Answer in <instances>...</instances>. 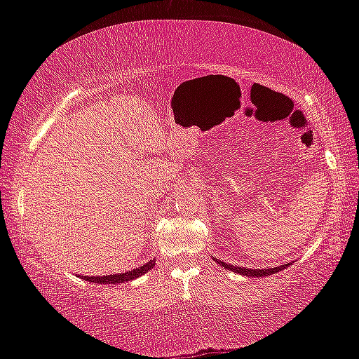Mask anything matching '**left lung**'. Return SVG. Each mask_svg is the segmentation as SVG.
Listing matches in <instances>:
<instances>
[{
    "label": "left lung",
    "mask_w": 359,
    "mask_h": 359,
    "mask_svg": "<svg viewBox=\"0 0 359 359\" xmlns=\"http://www.w3.org/2000/svg\"><path fill=\"white\" fill-rule=\"evenodd\" d=\"M215 263L223 266L224 269L233 271V272H236V274H241V276H245V277H267V276L277 274V272L287 269V266H288V264H283V266H277V267H269V269H252V267H248V269H247V267L223 263V261H220V259H215Z\"/></svg>",
    "instance_id": "obj_1"
}]
</instances>
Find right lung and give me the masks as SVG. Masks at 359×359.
I'll list each match as a JSON object with an SVG mask.
<instances>
[{
  "instance_id": "right-lung-1",
  "label": "right lung",
  "mask_w": 359,
  "mask_h": 359,
  "mask_svg": "<svg viewBox=\"0 0 359 359\" xmlns=\"http://www.w3.org/2000/svg\"><path fill=\"white\" fill-rule=\"evenodd\" d=\"M155 266V261L150 259L149 263H145L141 267H136V269L133 271H126V272H120V274H111V276H81V278L83 280H87L90 283H100V285H106V283H123V282H131L135 280V278L141 277L144 274H147V272L151 269V267Z\"/></svg>"
}]
</instances>
